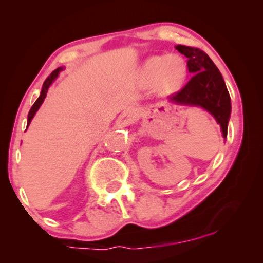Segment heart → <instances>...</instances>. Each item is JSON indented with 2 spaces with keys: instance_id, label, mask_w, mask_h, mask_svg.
Listing matches in <instances>:
<instances>
[{
  "instance_id": "obj_1",
  "label": "heart",
  "mask_w": 263,
  "mask_h": 263,
  "mask_svg": "<svg viewBox=\"0 0 263 263\" xmlns=\"http://www.w3.org/2000/svg\"><path fill=\"white\" fill-rule=\"evenodd\" d=\"M141 74L148 87L157 86L159 91L169 94L183 84L186 65L179 55H155L146 60Z\"/></svg>"
}]
</instances>
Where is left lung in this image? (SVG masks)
I'll return each mask as SVG.
<instances>
[{"instance_id":"1","label":"left lung","mask_w":263,"mask_h":263,"mask_svg":"<svg viewBox=\"0 0 263 263\" xmlns=\"http://www.w3.org/2000/svg\"><path fill=\"white\" fill-rule=\"evenodd\" d=\"M181 54L188 58L189 73L193 77L180 91L169 96L175 104L201 106L210 112L228 137V125L231 115V99L219 69L205 52L196 47L176 45Z\"/></svg>"}]
</instances>
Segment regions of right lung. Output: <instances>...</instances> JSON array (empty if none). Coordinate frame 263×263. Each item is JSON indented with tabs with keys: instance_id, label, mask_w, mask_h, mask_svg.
<instances>
[{
	"instance_id": "right-lung-1",
	"label": "right lung",
	"mask_w": 263,
	"mask_h": 263,
	"mask_svg": "<svg viewBox=\"0 0 263 263\" xmlns=\"http://www.w3.org/2000/svg\"><path fill=\"white\" fill-rule=\"evenodd\" d=\"M61 70H62V68H57V69H54V70H53V72L50 74V77H48V78L45 80V82H44V84H43V88H42L41 96L38 97L37 101H35V102H34V104L32 105V108H31V109H30V111H29V116H28V125H26V126H29V125H30V123H31V121H32V118L34 117L35 112H37L38 109L41 108L42 103L44 102V100H45L46 94H47V90H48V88H50V86L52 84V82L54 81V80L58 78V75H59V73L61 72Z\"/></svg>"
}]
</instances>
